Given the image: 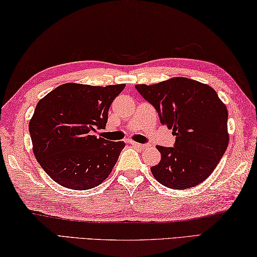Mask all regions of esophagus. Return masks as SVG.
I'll return each mask as SVG.
<instances>
[{
	"label": "esophagus",
	"mask_w": 257,
	"mask_h": 257,
	"mask_svg": "<svg viewBox=\"0 0 257 257\" xmlns=\"http://www.w3.org/2000/svg\"><path fill=\"white\" fill-rule=\"evenodd\" d=\"M131 145H132V146H134V147H137V148H140V149H145V148H146V146H145V145H141V143L133 142V141H131Z\"/></svg>",
	"instance_id": "obj_1"
}]
</instances>
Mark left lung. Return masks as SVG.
<instances>
[{
  "label": "left lung",
  "instance_id": "8db88e82",
  "mask_svg": "<svg viewBox=\"0 0 257 257\" xmlns=\"http://www.w3.org/2000/svg\"><path fill=\"white\" fill-rule=\"evenodd\" d=\"M136 89L156 108L161 123L173 128L176 136L174 147H157L161 160L151 167L154 177L174 190L194 187L205 181L229 142L228 110L217 92L187 78L137 84Z\"/></svg>",
  "mask_w": 257,
  "mask_h": 257
}]
</instances>
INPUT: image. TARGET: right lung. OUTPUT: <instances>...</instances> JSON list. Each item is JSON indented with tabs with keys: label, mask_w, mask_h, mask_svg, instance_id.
I'll use <instances>...</instances> for the list:
<instances>
[{
	"label": "right lung",
	"mask_w": 257,
	"mask_h": 257,
	"mask_svg": "<svg viewBox=\"0 0 257 257\" xmlns=\"http://www.w3.org/2000/svg\"><path fill=\"white\" fill-rule=\"evenodd\" d=\"M124 88L65 83L39 100L29 133L36 159L53 181L83 191L111 173L125 143L92 134L105 128L111 102Z\"/></svg>",
	"instance_id": "right-lung-1"
}]
</instances>
